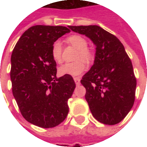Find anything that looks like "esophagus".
<instances>
[{"label": "esophagus", "mask_w": 147, "mask_h": 147, "mask_svg": "<svg viewBox=\"0 0 147 147\" xmlns=\"http://www.w3.org/2000/svg\"><path fill=\"white\" fill-rule=\"evenodd\" d=\"M74 81H75V83H76V84L77 86L80 84V79L79 77H75V78H74Z\"/></svg>", "instance_id": "obj_1"}]
</instances>
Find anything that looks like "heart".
I'll return each instance as SVG.
<instances>
[{
	"label": "heart",
	"mask_w": 147,
	"mask_h": 147,
	"mask_svg": "<svg viewBox=\"0 0 147 147\" xmlns=\"http://www.w3.org/2000/svg\"><path fill=\"white\" fill-rule=\"evenodd\" d=\"M67 41L77 49L76 59L78 60L73 63H66L59 67V73L61 76H76L83 74L86 69V64L84 61L90 62L93 60L94 55L92 51L87 48V41L79 34H73L68 37ZM52 57L56 62L60 63L62 60V46L59 41L53 43L52 46Z\"/></svg>",
	"instance_id": "1"
}]
</instances>
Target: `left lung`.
<instances>
[{"mask_svg":"<svg viewBox=\"0 0 147 147\" xmlns=\"http://www.w3.org/2000/svg\"><path fill=\"white\" fill-rule=\"evenodd\" d=\"M68 27L96 45L94 64L80 81L93 117L104 124L120 123L132 108L136 88L132 64L123 44L96 25Z\"/></svg>","mask_w":147,"mask_h":147,"instance_id":"1","label":"left lung"}]
</instances>
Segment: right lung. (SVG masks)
<instances>
[{
    "label": "right lung",
    "instance_id": "obj_1",
    "mask_svg": "<svg viewBox=\"0 0 147 147\" xmlns=\"http://www.w3.org/2000/svg\"><path fill=\"white\" fill-rule=\"evenodd\" d=\"M68 32L63 26H33L12 51V94L25 120L40 127L57 126L68 113L67 101L76 83L71 76L57 77V63L52 57L53 43Z\"/></svg>",
    "mask_w": 147,
    "mask_h": 147
}]
</instances>
